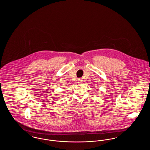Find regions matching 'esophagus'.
<instances>
[{"mask_svg": "<svg viewBox=\"0 0 150 150\" xmlns=\"http://www.w3.org/2000/svg\"><path fill=\"white\" fill-rule=\"evenodd\" d=\"M79 83V84H82L83 83V80L81 79H78V80Z\"/></svg>", "mask_w": 150, "mask_h": 150, "instance_id": "esophagus-1", "label": "esophagus"}]
</instances>
